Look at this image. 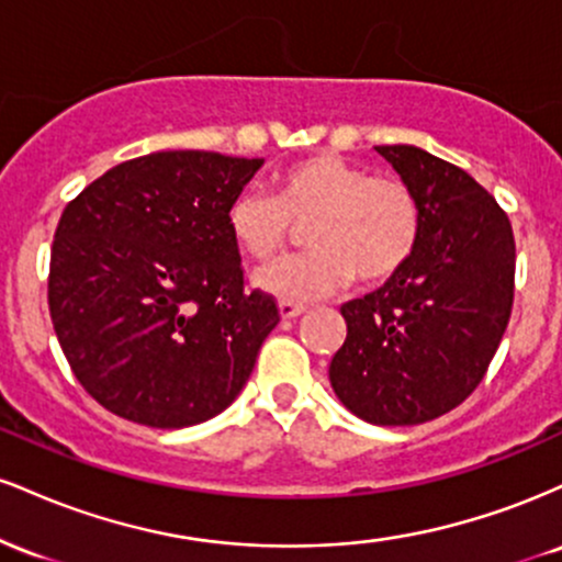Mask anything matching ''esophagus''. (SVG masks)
I'll return each mask as SVG.
<instances>
[{
	"instance_id": "1",
	"label": "esophagus",
	"mask_w": 562,
	"mask_h": 562,
	"mask_svg": "<svg viewBox=\"0 0 562 562\" xmlns=\"http://www.w3.org/2000/svg\"><path fill=\"white\" fill-rule=\"evenodd\" d=\"M303 312H306V306H303V303L280 301V317H282V319H295V317H301Z\"/></svg>"
}]
</instances>
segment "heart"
<instances>
[{
  "label": "heart",
  "mask_w": 562,
  "mask_h": 562,
  "mask_svg": "<svg viewBox=\"0 0 562 562\" xmlns=\"http://www.w3.org/2000/svg\"><path fill=\"white\" fill-rule=\"evenodd\" d=\"M227 227L240 254L272 261L303 229L308 254L269 263L254 282L280 301H314L357 280L383 285L415 256L423 209L396 177H372L340 156H312L274 177V195L243 192L232 200Z\"/></svg>",
  "instance_id": "b5f03b06"
}]
</instances>
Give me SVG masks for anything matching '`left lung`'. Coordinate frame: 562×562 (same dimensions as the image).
<instances>
[{
    "mask_svg": "<svg viewBox=\"0 0 562 562\" xmlns=\"http://www.w3.org/2000/svg\"><path fill=\"white\" fill-rule=\"evenodd\" d=\"M375 150L423 209L415 256L393 280L340 306L346 340L330 383L372 425H420L462 404L486 375L513 312L509 218L468 171L415 145Z\"/></svg>",
    "mask_w": 562,
    "mask_h": 562,
    "instance_id": "8db88e82",
    "label": "left lung"
}]
</instances>
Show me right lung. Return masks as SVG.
I'll return each instance as SVG.
<instances>
[{"instance_id": "obj_1", "label": "right lung", "mask_w": 562, "mask_h": 562, "mask_svg": "<svg viewBox=\"0 0 562 562\" xmlns=\"http://www.w3.org/2000/svg\"><path fill=\"white\" fill-rule=\"evenodd\" d=\"M261 158L150 153L113 166L63 211L49 317L94 402L150 428H187L235 402L280 312L245 293L227 227Z\"/></svg>"}]
</instances>
